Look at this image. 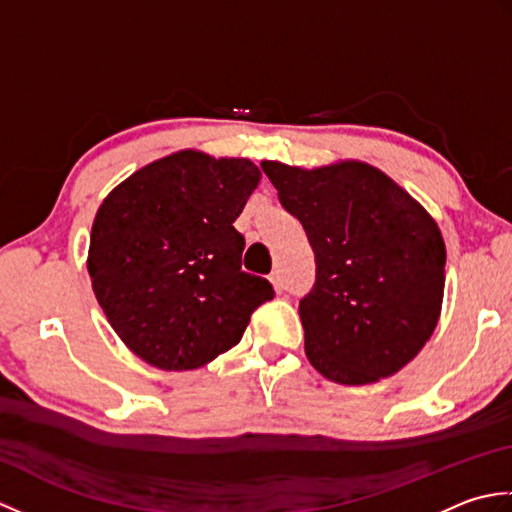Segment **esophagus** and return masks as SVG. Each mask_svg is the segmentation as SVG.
<instances>
[{
  "instance_id": "34e87169",
  "label": "esophagus",
  "mask_w": 512,
  "mask_h": 512,
  "mask_svg": "<svg viewBox=\"0 0 512 512\" xmlns=\"http://www.w3.org/2000/svg\"><path fill=\"white\" fill-rule=\"evenodd\" d=\"M270 281H273V286L277 292H284V277H281L279 270H275V273H270Z\"/></svg>"
}]
</instances>
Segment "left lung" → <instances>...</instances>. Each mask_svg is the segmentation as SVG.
I'll return each mask as SVG.
<instances>
[{
    "label": "left lung",
    "mask_w": 512,
    "mask_h": 512,
    "mask_svg": "<svg viewBox=\"0 0 512 512\" xmlns=\"http://www.w3.org/2000/svg\"><path fill=\"white\" fill-rule=\"evenodd\" d=\"M262 169L314 250L317 277L299 301L314 369L341 385L400 372L438 325L447 264L438 224L363 162Z\"/></svg>",
    "instance_id": "8db88e82"
}]
</instances>
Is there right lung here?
<instances>
[{"instance_id":"right-lung-1","label":"right lung","mask_w":512,"mask_h":512,"mask_svg":"<svg viewBox=\"0 0 512 512\" xmlns=\"http://www.w3.org/2000/svg\"><path fill=\"white\" fill-rule=\"evenodd\" d=\"M259 182L244 158L178 151L136 171L94 217L88 270L107 321L136 356L195 369L239 343L275 297L242 270L233 222Z\"/></svg>"}]
</instances>
